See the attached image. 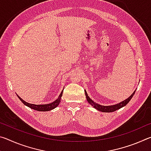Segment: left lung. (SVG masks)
<instances>
[{
    "label": "left lung",
    "instance_id": "1",
    "mask_svg": "<svg viewBox=\"0 0 151 151\" xmlns=\"http://www.w3.org/2000/svg\"><path fill=\"white\" fill-rule=\"evenodd\" d=\"M135 91H136V90H135L134 91V93H132L131 95L129 97V98L127 99L126 100L121 102V103L119 104H114V105H111V106H103V105H101V104H99L96 103H94L93 101H92L91 99L89 98V96L87 94V93H86V91H85V93L86 100H87V101L88 102V103L91 104V106H93L94 109H96V110H98V111L103 112H111L115 111L118 109H120L124 106H126L127 104L129 103V102L131 101V99L132 98V96H134Z\"/></svg>",
    "mask_w": 151,
    "mask_h": 151
}]
</instances>
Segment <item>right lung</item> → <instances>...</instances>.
I'll return each mask as SVG.
<instances>
[{"label":"right lung","mask_w":151,"mask_h":151,"mask_svg":"<svg viewBox=\"0 0 151 151\" xmlns=\"http://www.w3.org/2000/svg\"><path fill=\"white\" fill-rule=\"evenodd\" d=\"M63 91H62V92H61V93L60 94V95L58 96L57 100H55L54 102H52V103H49V104H30V103H27V102H26V101H24V100H22V99L20 98V97L18 95V94H17V95L18 97H19V99H20V100L22 101V103L24 104V105L27 106L28 107H29V108H30V109H34V110H35V111H51V110H52L55 108H56V107H57L58 104H59L60 102L61 97H62V95H63Z\"/></svg>","instance_id":"add662e5"}]
</instances>
